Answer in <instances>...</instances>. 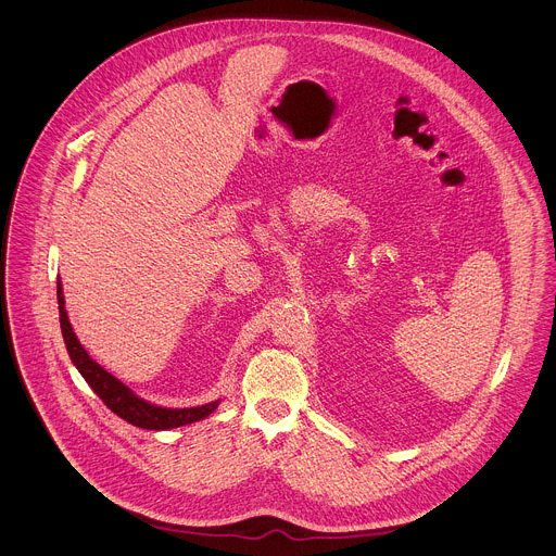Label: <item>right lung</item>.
I'll return each mask as SVG.
<instances>
[{"instance_id":"right-lung-1","label":"right lung","mask_w":556,"mask_h":556,"mask_svg":"<svg viewBox=\"0 0 556 556\" xmlns=\"http://www.w3.org/2000/svg\"><path fill=\"white\" fill-rule=\"evenodd\" d=\"M58 304H60V325H62V336L68 349V355L73 364L77 366L80 377L87 381V386L98 394V397L122 419H126L132 426L148 428V430H168L177 426H186L192 421H199L207 415H212L218 406L216 402L203 404V406H190V408H164L146 402L143 397L137 396L132 390H128L119 379H115L111 372H106L100 364H96L87 351L83 349L73 325L66 315L64 308V291L62 282H58Z\"/></svg>"}]
</instances>
